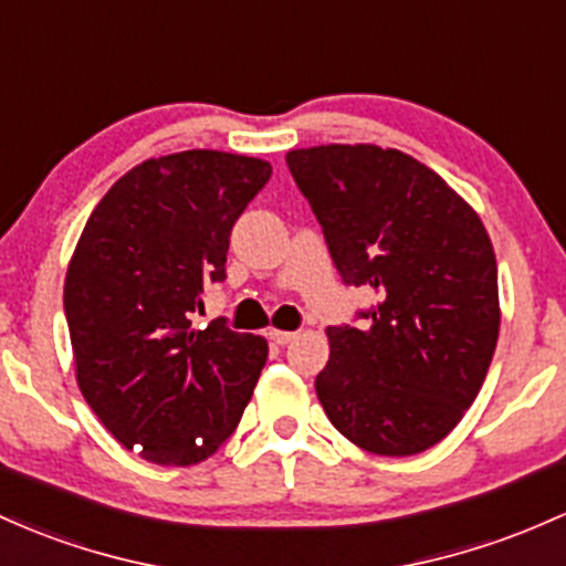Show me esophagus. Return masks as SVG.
<instances>
[{
  "mask_svg": "<svg viewBox=\"0 0 566 566\" xmlns=\"http://www.w3.org/2000/svg\"><path fill=\"white\" fill-rule=\"evenodd\" d=\"M295 335H297V333H290V331H271V333H269V338L273 340V344H279V346H287L290 340L295 338Z\"/></svg>",
  "mask_w": 566,
  "mask_h": 566,
  "instance_id": "esophagus-1",
  "label": "esophagus"
}]
</instances>
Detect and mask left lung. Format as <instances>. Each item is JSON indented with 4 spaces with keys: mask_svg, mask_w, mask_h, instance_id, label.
<instances>
[{
    "mask_svg": "<svg viewBox=\"0 0 566 566\" xmlns=\"http://www.w3.org/2000/svg\"><path fill=\"white\" fill-rule=\"evenodd\" d=\"M287 166L346 284L374 287L368 327H327L316 397L378 457L432 449L462 421L500 335L492 239L440 174L378 145L290 150Z\"/></svg>",
    "mask_w": 566,
    "mask_h": 566,
    "instance_id": "left-lung-1",
    "label": "left lung"
}]
</instances>
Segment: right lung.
<instances>
[{
    "label": "right lung",
    "instance_id": "obj_1",
    "mask_svg": "<svg viewBox=\"0 0 566 566\" xmlns=\"http://www.w3.org/2000/svg\"><path fill=\"white\" fill-rule=\"evenodd\" d=\"M269 160L185 150L142 160L96 203L66 269L74 376L112 438L166 468L231 438L269 357L263 335L209 322L233 222L269 182Z\"/></svg>",
    "mask_w": 566,
    "mask_h": 566
}]
</instances>
